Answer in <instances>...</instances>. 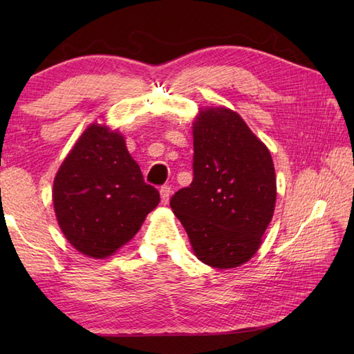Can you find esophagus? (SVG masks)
Returning <instances> with one entry per match:
<instances>
[{
    "label": "esophagus",
    "mask_w": 354,
    "mask_h": 354,
    "mask_svg": "<svg viewBox=\"0 0 354 354\" xmlns=\"http://www.w3.org/2000/svg\"><path fill=\"white\" fill-rule=\"evenodd\" d=\"M160 193H161V202H162V204H167L169 199H170V194H171L170 185H162Z\"/></svg>",
    "instance_id": "obj_1"
}]
</instances>
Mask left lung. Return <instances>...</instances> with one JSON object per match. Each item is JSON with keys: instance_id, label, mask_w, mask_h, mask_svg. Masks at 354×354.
<instances>
[{"instance_id": "left-lung-1", "label": "left lung", "mask_w": 354, "mask_h": 354, "mask_svg": "<svg viewBox=\"0 0 354 354\" xmlns=\"http://www.w3.org/2000/svg\"><path fill=\"white\" fill-rule=\"evenodd\" d=\"M193 181L170 207L196 257L228 269L250 260L274 216L272 156L237 112L207 108L193 123Z\"/></svg>"}]
</instances>
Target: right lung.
I'll return each instance as SVG.
<instances>
[{
  "label": "right lung",
  "instance_id": "add662e5",
  "mask_svg": "<svg viewBox=\"0 0 354 354\" xmlns=\"http://www.w3.org/2000/svg\"><path fill=\"white\" fill-rule=\"evenodd\" d=\"M53 204L66 240L88 257L104 259L137 234L160 193L145 183L123 135L93 123L56 173Z\"/></svg>",
  "mask_w": 354,
  "mask_h": 354
}]
</instances>
